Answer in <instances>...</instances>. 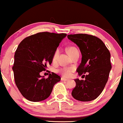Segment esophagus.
I'll return each instance as SVG.
<instances>
[{
  "instance_id": "1",
  "label": "esophagus",
  "mask_w": 123,
  "mask_h": 123,
  "mask_svg": "<svg viewBox=\"0 0 123 123\" xmlns=\"http://www.w3.org/2000/svg\"><path fill=\"white\" fill-rule=\"evenodd\" d=\"M61 80L62 81H69V80H68V79H65V78H61Z\"/></svg>"
}]
</instances>
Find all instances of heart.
<instances>
[{"label": "heart", "mask_w": 123, "mask_h": 123, "mask_svg": "<svg viewBox=\"0 0 123 123\" xmlns=\"http://www.w3.org/2000/svg\"><path fill=\"white\" fill-rule=\"evenodd\" d=\"M76 50H77L76 48L74 47H70L67 48V52H68V53L69 54V55H71L73 52H74V51ZM58 54H59V50L58 49H57V50L55 51L54 54L53 55V61H55V59H56V58H57ZM73 71H74L73 68H66L61 69L59 71V72H60L61 74L64 77H69L71 76V73Z\"/></svg>", "instance_id": "heart-1"}]
</instances>
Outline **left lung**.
<instances>
[{"label": "left lung", "instance_id": "8db88e82", "mask_svg": "<svg viewBox=\"0 0 123 123\" xmlns=\"http://www.w3.org/2000/svg\"><path fill=\"white\" fill-rule=\"evenodd\" d=\"M68 38L79 48L81 63L76 69L79 75L88 73L85 80L75 79L76 86L72 90L74 99L89 102L96 99L102 92L111 69L110 53L100 39L86 34H70Z\"/></svg>", "mask_w": 123, "mask_h": 123}]
</instances>
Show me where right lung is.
I'll return each instance as SVG.
<instances>
[{"mask_svg":"<svg viewBox=\"0 0 123 123\" xmlns=\"http://www.w3.org/2000/svg\"><path fill=\"white\" fill-rule=\"evenodd\" d=\"M66 36L65 33L42 32L26 37L19 44L12 69L16 86L26 99L34 102L44 100L61 80L55 73L49 74L46 79L40 74L51 64L56 48Z\"/></svg>","mask_w":123,"mask_h":123,"instance_id":"right-lung-1","label":"right lung"}]
</instances>
